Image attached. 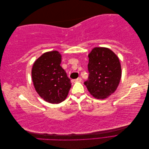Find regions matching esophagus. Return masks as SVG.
Segmentation results:
<instances>
[{
    "mask_svg": "<svg viewBox=\"0 0 149 149\" xmlns=\"http://www.w3.org/2000/svg\"><path fill=\"white\" fill-rule=\"evenodd\" d=\"M81 80H82L81 78H77L76 79H73V83H75V82H81Z\"/></svg>",
    "mask_w": 149,
    "mask_h": 149,
    "instance_id": "obj_1",
    "label": "esophagus"
}]
</instances>
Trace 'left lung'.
I'll return each mask as SVG.
<instances>
[{
    "label": "left lung",
    "instance_id": "left-lung-1",
    "mask_svg": "<svg viewBox=\"0 0 149 149\" xmlns=\"http://www.w3.org/2000/svg\"><path fill=\"white\" fill-rule=\"evenodd\" d=\"M88 57L89 74L84 84L94 97L104 100L116 91L120 83L122 70L119 58L106 47L94 48Z\"/></svg>",
    "mask_w": 149,
    "mask_h": 149
}]
</instances>
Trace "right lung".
<instances>
[{
    "label": "right lung",
    "mask_w": 149,
    "mask_h": 149,
    "mask_svg": "<svg viewBox=\"0 0 149 149\" xmlns=\"http://www.w3.org/2000/svg\"><path fill=\"white\" fill-rule=\"evenodd\" d=\"M61 55L58 51L44 53L35 60L31 70L34 88L38 95L52 104L65 100L71 84L60 66Z\"/></svg>",
    "instance_id": "obj_1"
}]
</instances>
